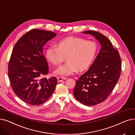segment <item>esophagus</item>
I'll use <instances>...</instances> for the list:
<instances>
[{"instance_id":"34e87169","label":"esophagus","mask_w":135,"mask_h":135,"mask_svg":"<svg viewBox=\"0 0 135 135\" xmlns=\"http://www.w3.org/2000/svg\"><path fill=\"white\" fill-rule=\"evenodd\" d=\"M66 79V78H64V77H57V82H61V81L65 80Z\"/></svg>"}]
</instances>
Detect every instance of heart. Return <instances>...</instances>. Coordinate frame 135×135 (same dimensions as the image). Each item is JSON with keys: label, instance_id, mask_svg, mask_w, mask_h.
Masks as SVG:
<instances>
[{"label": "heart", "instance_id": "1", "mask_svg": "<svg viewBox=\"0 0 135 135\" xmlns=\"http://www.w3.org/2000/svg\"><path fill=\"white\" fill-rule=\"evenodd\" d=\"M57 47L50 46L46 50L47 59L55 65L68 61L54 71L57 75L68 76L78 69L83 71L91 65L97 53V46L92 41L81 38L69 37L60 40Z\"/></svg>", "mask_w": 135, "mask_h": 135}]
</instances>
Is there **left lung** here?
<instances>
[{"instance_id": "obj_1", "label": "left lung", "mask_w": 135, "mask_h": 135, "mask_svg": "<svg viewBox=\"0 0 135 135\" xmlns=\"http://www.w3.org/2000/svg\"><path fill=\"white\" fill-rule=\"evenodd\" d=\"M82 33L93 36L102 47L92 65L76 81L75 98L85 105H94L104 101L112 93L121 71L118 50L105 36L94 31Z\"/></svg>"}]
</instances>
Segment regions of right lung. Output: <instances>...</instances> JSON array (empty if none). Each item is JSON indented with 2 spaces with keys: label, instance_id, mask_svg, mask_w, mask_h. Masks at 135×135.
Listing matches in <instances>:
<instances>
[{
  "label": "right lung",
  "instance_id": "add662e5",
  "mask_svg": "<svg viewBox=\"0 0 135 135\" xmlns=\"http://www.w3.org/2000/svg\"><path fill=\"white\" fill-rule=\"evenodd\" d=\"M56 36L54 32L32 30L18 40L12 49L8 65L11 86L15 94L28 104H43L55 90V77H41L49 70L43 47Z\"/></svg>",
  "mask_w": 135,
  "mask_h": 135
}]
</instances>
